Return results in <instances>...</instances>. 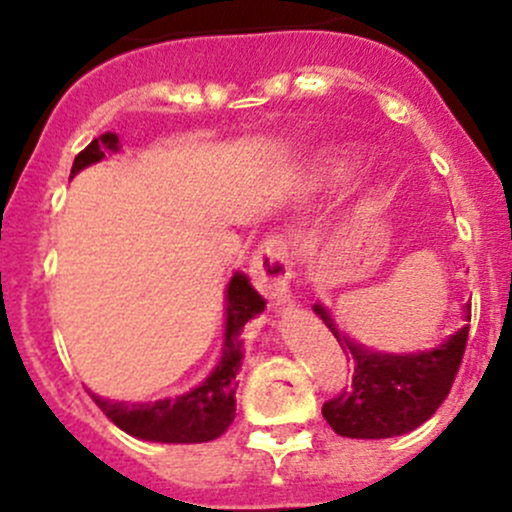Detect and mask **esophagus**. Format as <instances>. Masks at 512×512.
Returning <instances> with one entry per match:
<instances>
[{"mask_svg":"<svg viewBox=\"0 0 512 512\" xmlns=\"http://www.w3.org/2000/svg\"><path fill=\"white\" fill-rule=\"evenodd\" d=\"M252 284L277 306L291 301V255L284 238H269L250 262Z\"/></svg>","mask_w":512,"mask_h":512,"instance_id":"obj_1","label":"esophagus"}]
</instances>
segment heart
Instances as JSON below:
<instances>
[{"instance_id": "1", "label": "heart", "mask_w": 512, "mask_h": 512, "mask_svg": "<svg viewBox=\"0 0 512 512\" xmlns=\"http://www.w3.org/2000/svg\"><path fill=\"white\" fill-rule=\"evenodd\" d=\"M350 165V157L347 153H328L320 157L316 170L320 177H335V174H342Z\"/></svg>"}]
</instances>
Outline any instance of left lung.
I'll list each match as a JSON object with an SVG mask.
<instances>
[{
	"label": "left lung",
	"mask_w": 512,
	"mask_h": 512,
	"mask_svg": "<svg viewBox=\"0 0 512 512\" xmlns=\"http://www.w3.org/2000/svg\"><path fill=\"white\" fill-rule=\"evenodd\" d=\"M313 311L338 338L347 362L355 367L350 384L323 406V418L338 435L352 440L406 435L442 406L462 364L469 325H462L430 350L396 355L359 345L335 323L323 303H316ZM464 318H471V303H464Z\"/></svg>",
	"instance_id": "obj_1"
}]
</instances>
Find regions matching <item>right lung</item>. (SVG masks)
<instances>
[{
  "label": "right lung",
  "mask_w": 512,
  "mask_h": 512,
  "mask_svg": "<svg viewBox=\"0 0 512 512\" xmlns=\"http://www.w3.org/2000/svg\"><path fill=\"white\" fill-rule=\"evenodd\" d=\"M106 153H119V136L101 133L72 162L70 177L84 167L104 160ZM267 308L265 299L252 289L243 272H235L226 286V333H223L221 359L199 386L182 396L160 401L128 403L111 401L92 393L94 403L106 418L128 435L148 442L167 445H194L211 442L228 430L235 418V389H238L240 364H243V328L247 320L257 318Z\"/></svg>",
  "instance_id": "add662e5"
}]
</instances>
